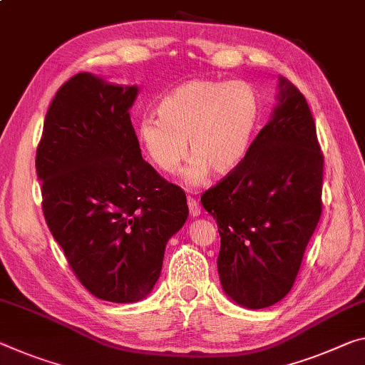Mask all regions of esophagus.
<instances>
[{
  "label": "esophagus",
  "mask_w": 365,
  "mask_h": 365,
  "mask_svg": "<svg viewBox=\"0 0 365 365\" xmlns=\"http://www.w3.org/2000/svg\"><path fill=\"white\" fill-rule=\"evenodd\" d=\"M187 205H188V211H190V214H192L193 217L195 216H200L201 210H200V205H198V201H196V198H193V196H188Z\"/></svg>",
  "instance_id": "1"
}]
</instances>
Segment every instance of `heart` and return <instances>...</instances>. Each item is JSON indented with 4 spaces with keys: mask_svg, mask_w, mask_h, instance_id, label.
Here are the masks:
<instances>
[{
    "mask_svg": "<svg viewBox=\"0 0 365 365\" xmlns=\"http://www.w3.org/2000/svg\"><path fill=\"white\" fill-rule=\"evenodd\" d=\"M158 113L138 121V141L165 173L178 169L188 148L193 159L185 180L195 185L210 170L227 175L245 160L262 107L255 88L244 81L193 79L169 92L159 102Z\"/></svg>",
    "mask_w": 365,
    "mask_h": 365,
    "instance_id": "1",
    "label": "heart"
}]
</instances>
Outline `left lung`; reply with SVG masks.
<instances>
[{
	"instance_id": "1",
	"label": "left lung",
	"mask_w": 365,
	"mask_h": 365,
	"mask_svg": "<svg viewBox=\"0 0 365 365\" xmlns=\"http://www.w3.org/2000/svg\"><path fill=\"white\" fill-rule=\"evenodd\" d=\"M279 106L245 160L201 195L221 235L224 292L247 309L287 296L322 216L323 153L309 103L279 79Z\"/></svg>"
}]
</instances>
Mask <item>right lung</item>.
<instances>
[{"label": "right lung", "mask_w": 365, "mask_h": 365, "mask_svg": "<svg viewBox=\"0 0 365 365\" xmlns=\"http://www.w3.org/2000/svg\"><path fill=\"white\" fill-rule=\"evenodd\" d=\"M136 86L79 73L51 101L36 154L42 210L74 276L97 299L138 302L159 279L187 196L143 159Z\"/></svg>", "instance_id": "obj_1"}]
</instances>
